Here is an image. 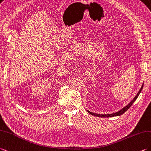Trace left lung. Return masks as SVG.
Returning a JSON list of instances; mask_svg holds the SVG:
<instances>
[{"label":"left lung","mask_w":151,"mask_h":151,"mask_svg":"<svg viewBox=\"0 0 151 151\" xmlns=\"http://www.w3.org/2000/svg\"><path fill=\"white\" fill-rule=\"evenodd\" d=\"M143 85H142V87H141V89H139V92L137 93V94H136V95L135 96V97L134 98V99H133V100L131 101V102L129 103V104L127 105V106H126L125 107H124L123 109H121L120 111H118L117 113H112V114H96V113H92V112H90V111H87V112H88V113H89V114H92V115H93V116H98V117H101V118H104V117H107V118H108V117H113V116H120V115H122V114H123L124 113H125V112L129 109V108L131 107V106H132V104L134 102L135 100H136V99H137V98L138 97L139 93H141V91H142V89H143Z\"/></svg>","instance_id":"8db88e82"}]
</instances>
